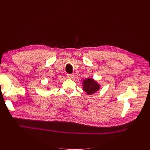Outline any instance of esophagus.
<instances>
[{"label": "esophagus", "mask_w": 150, "mask_h": 150, "mask_svg": "<svg viewBox=\"0 0 150 150\" xmlns=\"http://www.w3.org/2000/svg\"><path fill=\"white\" fill-rule=\"evenodd\" d=\"M74 75L73 74H67V78H68L69 79H72L74 78Z\"/></svg>", "instance_id": "34e87169"}]
</instances>
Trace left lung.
<instances>
[{"instance_id": "obj_1", "label": "left lung", "mask_w": 150, "mask_h": 150, "mask_svg": "<svg viewBox=\"0 0 150 150\" xmlns=\"http://www.w3.org/2000/svg\"><path fill=\"white\" fill-rule=\"evenodd\" d=\"M83 90L88 95L96 93L100 88V85L92 78H87L83 81Z\"/></svg>"}]
</instances>
